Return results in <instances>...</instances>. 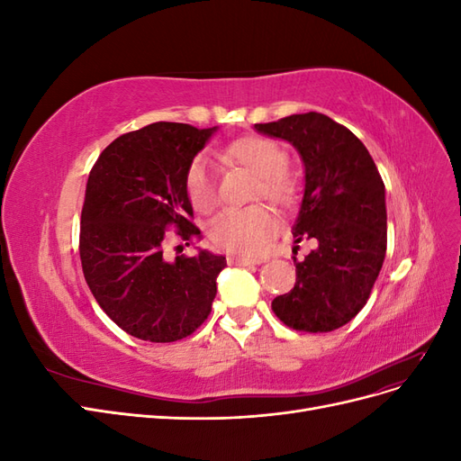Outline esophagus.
<instances>
[{"mask_svg": "<svg viewBox=\"0 0 461 461\" xmlns=\"http://www.w3.org/2000/svg\"><path fill=\"white\" fill-rule=\"evenodd\" d=\"M230 265H240V267H248V265H256L259 263L258 259H248V258H229Z\"/></svg>", "mask_w": 461, "mask_h": 461, "instance_id": "34e87169", "label": "esophagus"}]
</instances>
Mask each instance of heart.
I'll return each instance as SVG.
<instances>
[{"label":"heart","mask_w":461,"mask_h":461,"mask_svg":"<svg viewBox=\"0 0 461 461\" xmlns=\"http://www.w3.org/2000/svg\"><path fill=\"white\" fill-rule=\"evenodd\" d=\"M227 158L256 176L252 200L265 198L275 207L290 212L300 202L298 178L286 171V149L265 136H244L227 148ZM186 194L192 207L200 213L213 212L219 194L215 180L203 159H194L186 171ZM276 232V217L265 203L246 209H230L209 225V240L219 249L242 258H256L269 248Z\"/></svg>","instance_id":"obj_1"}]
</instances>
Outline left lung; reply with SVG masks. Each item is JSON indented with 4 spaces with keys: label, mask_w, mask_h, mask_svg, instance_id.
Returning <instances> with one entry per match:
<instances>
[{
    "label": "left lung",
    "mask_w": 461,
    "mask_h": 461,
    "mask_svg": "<svg viewBox=\"0 0 461 461\" xmlns=\"http://www.w3.org/2000/svg\"><path fill=\"white\" fill-rule=\"evenodd\" d=\"M294 146L305 190L292 234L317 248L296 261L294 288L271 302L275 315L300 332L340 329L367 303L386 254L384 183L359 138L323 113L256 124Z\"/></svg>",
    "instance_id": "obj_1"
}]
</instances>
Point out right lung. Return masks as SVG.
Returning <instances> with one entry per match:
<instances>
[{"instance_id":"right-lung-1","label":"right lung","mask_w":461,"mask_h":461,"mask_svg":"<svg viewBox=\"0 0 461 461\" xmlns=\"http://www.w3.org/2000/svg\"><path fill=\"white\" fill-rule=\"evenodd\" d=\"M213 131L151 122L115 138L92 167L80 215L82 273L100 308L131 337L183 340L212 313L227 259L207 249L169 259L165 244L169 229L186 246L202 236L186 171Z\"/></svg>"}]
</instances>
